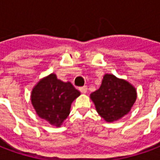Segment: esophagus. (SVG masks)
I'll use <instances>...</instances> for the list:
<instances>
[{"label":"esophagus","mask_w":160,"mask_h":160,"mask_svg":"<svg viewBox=\"0 0 160 160\" xmlns=\"http://www.w3.org/2000/svg\"><path fill=\"white\" fill-rule=\"evenodd\" d=\"M80 92H82V93H87V86H84V87H80Z\"/></svg>","instance_id":"34e87169"}]
</instances>
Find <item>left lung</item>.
I'll list each match as a JSON object with an SVG mask.
<instances>
[{
  "label": "left lung",
  "instance_id": "obj_1",
  "mask_svg": "<svg viewBox=\"0 0 160 160\" xmlns=\"http://www.w3.org/2000/svg\"><path fill=\"white\" fill-rule=\"evenodd\" d=\"M136 97L132 85L113 74H105L99 89L91 94L98 113L106 122H114L128 114Z\"/></svg>",
  "mask_w": 160,
  "mask_h": 160
}]
</instances>
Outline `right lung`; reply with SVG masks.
Segmentation results:
<instances>
[{
	"label": "right lung",
	"mask_w": 160,
	"mask_h": 160,
	"mask_svg": "<svg viewBox=\"0 0 160 160\" xmlns=\"http://www.w3.org/2000/svg\"><path fill=\"white\" fill-rule=\"evenodd\" d=\"M80 94L70 82H63L51 73L33 88L32 103L40 118L59 127L69 115L72 102Z\"/></svg>",
	"instance_id": "add662e5"
}]
</instances>
